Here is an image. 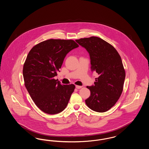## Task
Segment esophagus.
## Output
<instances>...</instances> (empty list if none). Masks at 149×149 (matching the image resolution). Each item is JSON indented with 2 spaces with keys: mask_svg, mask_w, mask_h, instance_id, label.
Instances as JSON below:
<instances>
[{
  "mask_svg": "<svg viewBox=\"0 0 149 149\" xmlns=\"http://www.w3.org/2000/svg\"><path fill=\"white\" fill-rule=\"evenodd\" d=\"M75 87H76V88L77 89H81V88H82V86H79V85H76V86H75Z\"/></svg>",
  "mask_w": 149,
  "mask_h": 149,
  "instance_id": "34e87169",
  "label": "esophagus"
}]
</instances>
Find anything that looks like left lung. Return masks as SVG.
Returning a JSON list of instances; mask_svg holds the SVG:
<instances>
[{
	"label": "left lung",
	"mask_w": 149,
	"mask_h": 149,
	"mask_svg": "<svg viewBox=\"0 0 149 149\" xmlns=\"http://www.w3.org/2000/svg\"><path fill=\"white\" fill-rule=\"evenodd\" d=\"M75 41L89 54L91 70L98 74L94 85L87 86L90 95L86 104L95 111L105 112L115 104L123 90L125 72L121 58L111 45L100 38Z\"/></svg>",
	"instance_id": "8db88e82"
}]
</instances>
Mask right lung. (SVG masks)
Returning a JSON list of instances; mask_svg holds the SVG:
<instances>
[{
    "instance_id": "add662e5",
    "label": "right lung",
    "mask_w": 149,
    "mask_h": 149,
    "mask_svg": "<svg viewBox=\"0 0 149 149\" xmlns=\"http://www.w3.org/2000/svg\"><path fill=\"white\" fill-rule=\"evenodd\" d=\"M79 47L72 40L49 39L36 45L25 60L23 74L25 86L42 111L56 114L66 107L75 85H61L57 75L67 54Z\"/></svg>"
}]
</instances>
